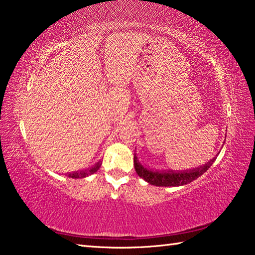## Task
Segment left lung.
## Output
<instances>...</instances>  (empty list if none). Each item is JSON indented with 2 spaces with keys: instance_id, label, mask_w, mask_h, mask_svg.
Wrapping results in <instances>:
<instances>
[{
  "instance_id": "8db88e82",
  "label": "left lung",
  "mask_w": 255,
  "mask_h": 255,
  "mask_svg": "<svg viewBox=\"0 0 255 255\" xmlns=\"http://www.w3.org/2000/svg\"><path fill=\"white\" fill-rule=\"evenodd\" d=\"M215 158L211 160L208 164H205L198 169L190 170L187 172H153L151 170H147L145 167L142 166L140 162L137 161L136 156L134 155V167L137 175L145 180L148 183L156 186H180L190 183V182L198 179L209 170V167L213 164Z\"/></svg>"
}]
</instances>
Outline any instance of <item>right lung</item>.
<instances>
[{
    "label": "right lung",
    "mask_w": 255,
    "mask_h": 255,
    "mask_svg": "<svg viewBox=\"0 0 255 255\" xmlns=\"http://www.w3.org/2000/svg\"><path fill=\"white\" fill-rule=\"evenodd\" d=\"M100 165H101V163H98V164L94 167H92V169H90L86 172H73V173H70V174L68 173V176L72 177V179H80V177H85V176L93 174V173L97 172L100 169Z\"/></svg>",
    "instance_id": "obj_1"
}]
</instances>
